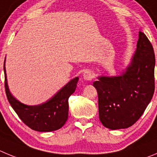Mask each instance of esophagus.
I'll use <instances>...</instances> for the list:
<instances>
[{
  "label": "esophagus",
  "instance_id": "34e87169",
  "mask_svg": "<svg viewBox=\"0 0 157 157\" xmlns=\"http://www.w3.org/2000/svg\"><path fill=\"white\" fill-rule=\"evenodd\" d=\"M93 77H94V74L91 70H86L83 74V78L85 80H91L93 79Z\"/></svg>",
  "mask_w": 157,
  "mask_h": 157
}]
</instances>
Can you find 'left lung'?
<instances>
[{"label":"left lung","mask_w":157,"mask_h":157,"mask_svg":"<svg viewBox=\"0 0 157 157\" xmlns=\"http://www.w3.org/2000/svg\"><path fill=\"white\" fill-rule=\"evenodd\" d=\"M155 54L152 44L139 31L137 48L119 76H100L93 83L98 95L102 125L111 130L132 126L143 114L155 90Z\"/></svg>","instance_id":"1"}]
</instances>
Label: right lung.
Returning a JSON list of instances; mask_svg holds the SVG:
<instances>
[{"mask_svg":"<svg viewBox=\"0 0 157 157\" xmlns=\"http://www.w3.org/2000/svg\"><path fill=\"white\" fill-rule=\"evenodd\" d=\"M5 87L10 105L24 124L31 129L50 132L60 129L68 119L69 98L76 90L79 77L72 79L50 99L40 105H29L20 102L10 92L4 63Z\"/></svg>","mask_w":157,"mask_h":157,"instance_id":"add662e5","label":"right lung"}]
</instances>
